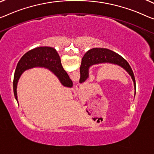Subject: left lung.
Wrapping results in <instances>:
<instances>
[{
  "mask_svg": "<svg viewBox=\"0 0 154 154\" xmlns=\"http://www.w3.org/2000/svg\"><path fill=\"white\" fill-rule=\"evenodd\" d=\"M103 63H110L121 67L128 73L134 82L136 94V80L128 62L119 54L106 48H93L85 54L80 65V82H84L89 77V68L91 66Z\"/></svg>",
  "mask_w": 154,
  "mask_h": 154,
  "instance_id": "obj_1",
  "label": "left lung"
}]
</instances>
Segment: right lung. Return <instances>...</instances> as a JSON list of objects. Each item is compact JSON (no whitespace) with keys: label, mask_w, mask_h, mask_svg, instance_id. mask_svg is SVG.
Returning a JSON list of instances; mask_svg holds the SVG:
<instances>
[{"label":"right lung","mask_w":154,"mask_h":154,"mask_svg":"<svg viewBox=\"0 0 154 154\" xmlns=\"http://www.w3.org/2000/svg\"><path fill=\"white\" fill-rule=\"evenodd\" d=\"M34 67H44L51 71L60 83L67 87H72L73 82L61 65L60 58L56 50L51 47H39L27 51L23 56L14 73L13 87L14 96L18 101L17 85L25 71Z\"/></svg>","instance_id":"obj_1"}]
</instances>
